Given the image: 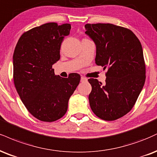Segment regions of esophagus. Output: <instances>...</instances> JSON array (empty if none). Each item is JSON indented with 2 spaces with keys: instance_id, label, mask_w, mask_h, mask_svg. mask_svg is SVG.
<instances>
[{
  "instance_id": "34e87169",
  "label": "esophagus",
  "mask_w": 157,
  "mask_h": 157,
  "mask_svg": "<svg viewBox=\"0 0 157 157\" xmlns=\"http://www.w3.org/2000/svg\"><path fill=\"white\" fill-rule=\"evenodd\" d=\"M87 80H88V79H87L86 77H81V82H86V81H87Z\"/></svg>"
}]
</instances>
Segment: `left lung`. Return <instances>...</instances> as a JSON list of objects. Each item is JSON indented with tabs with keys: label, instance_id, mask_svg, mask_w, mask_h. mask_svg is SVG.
<instances>
[{
	"label": "left lung",
	"instance_id": "obj_1",
	"mask_svg": "<svg viewBox=\"0 0 157 157\" xmlns=\"http://www.w3.org/2000/svg\"><path fill=\"white\" fill-rule=\"evenodd\" d=\"M85 28L96 44V63L107 69L105 85L88 79L90 108L102 120L118 119L132 109L144 86L142 45L128 28L109 23L86 24Z\"/></svg>",
	"mask_w": 157,
	"mask_h": 157
}]
</instances>
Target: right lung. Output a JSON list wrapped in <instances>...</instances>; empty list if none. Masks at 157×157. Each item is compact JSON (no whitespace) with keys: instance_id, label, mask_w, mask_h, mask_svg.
<instances>
[{"instance_id":"add662e5","label":"right lung","mask_w":157,"mask_h":157,"mask_svg":"<svg viewBox=\"0 0 157 157\" xmlns=\"http://www.w3.org/2000/svg\"><path fill=\"white\" fill-rule=\"evenodd\" d=\"M71 25L49 22L25 32L13 55V78L17 91L33 116L45 122L62 118L68 101L80 83V75H56L52 65L60 59L63 38Z\"/></svg>"}]
</instances>
